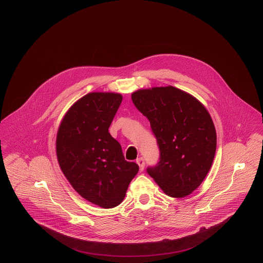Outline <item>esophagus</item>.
<instances>
[{
	"mask_svg": "<svg viewBox=\"0 0 263 263\" xmlns=\"http://www.w3.org/2000/svg\"><path fill=\"white\" fill-rule=\"evenodd\" d=\"M137 164L139 165L140 170H141V171H143V170H144V168H145V161H144V159H143V158H139V159H137Z\"/></svg>",
	"mask_w": 263,
	"mask_h": 263,
	"instance_id": "esophagus-1",
	"label": "esophagus"
}]
</instances>
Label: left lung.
<instances>
[{"label":"left lung","instance_id":"1","mask_svg":"<svg viewBox=\"0 0 263 263\" xmlns=\"http://www.w3.org/2000/svg\"><path fill=\"white\" fill-rule=\"evenodd\" d=\"M135 106L149 119L160 149L157 166L148 168L155 182L171 197H185L209 173L217 148V133L203 104L173 86L140 89Z\"/></svg>","mask_w":263,"mask_h":263}]
</instances>
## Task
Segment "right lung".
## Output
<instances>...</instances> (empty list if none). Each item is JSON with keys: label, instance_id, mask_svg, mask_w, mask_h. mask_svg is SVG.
Here are the masks:
<instances>
[{"label": "right lung", "instance_id": "add662e5", "mask_svg": "<svg viewBox=\"0 0 263 263\" xmlns=\"http://www.w3.org/2000/svg\"><path fill=\"white\" fill-rule=\"evenodd\" d=\"M121 101L119 93H88L69 108L57 134L62 172L83 198L103 209L121 203L139 172L108 132Z\"/></svg>", "mask_w": 263, "mask_h": 263}]
</instances>
